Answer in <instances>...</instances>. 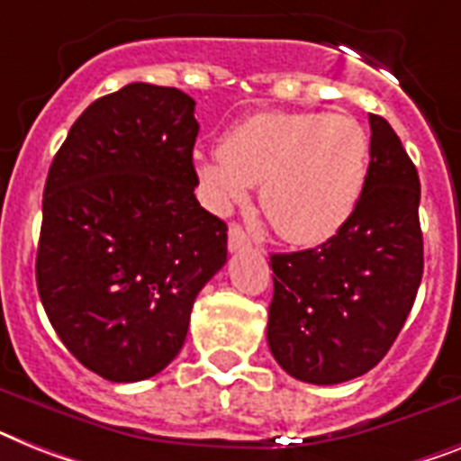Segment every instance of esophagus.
<instances>
[{
  "label": "esophagus",
  "mask_w": 461,
  "mask_h": 461,
  "mask_svg": "<svg viewBox=\"0 0 461 461\" xmlns=\"http://www.w3.org/2000/svg\"><path fill=\"white\" fill-rule=\"evenodd\" d=\"M249 247H252V240H249V235L238 223L228 228V249L230 252H242V249H249Z\"/></svg>",
  "instance_id": "1"
}]
</instances>
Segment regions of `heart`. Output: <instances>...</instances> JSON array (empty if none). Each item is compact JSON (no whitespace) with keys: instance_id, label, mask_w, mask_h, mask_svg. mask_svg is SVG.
Segmentation results:
<instances>
[{"instance_id":"b5f03b06","label":"heart","mask_w":461,"mask_h":461,"mask_svg":"<svg viewBox=\"0 0 461 461\" xmlns=\"http://www.w3.org/2000/svg\"><path fill=\"white\" fill-rule=\"evenodd\" d=\"M370 171V134L346 113H257L235 124L221 153L200 155L197 174L219 212L261 184L258 203L276 233L318 245L358 207Z\"/></svg>"}]
</instances>
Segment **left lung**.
Here are the masks:
<instances>
[{
    "label": "left lung",
    "instance_id": "8db88e82",
    "mask_svg": "<svg viewBox=\"0 0 461 461\" xmlns=\"http://www.w3.org/2000/svg\"><path fill=\"white\" fill-rule=\"evenodd\" d=\"M370 171L339 233L271 254L268 346L287 375L318 386L370 372L408 321L424 273L420 176L384 117L370 115Z\"/></svg>",
    "mask_w": 461,
    "mask_h": 461
}]
</instances>
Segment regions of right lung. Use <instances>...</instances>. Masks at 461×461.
I'll use <instances>...</instances> for the list:
<instances>
[{
  "label": "right lung",
  "instance_id": "obj_1",
  "mask_svg": "<svg viewBox=\"0 0 461 461\" xmlns=\"http://www.w3.org/2000/svg\"><path fill=\"white\" fill-rule=\"evenodd\" d=\"M195 101L146 82L77 117L44 185L37 290L68 351L108 382L176 358L190 311L228 257L195 200Z\"/></svg>",
  "mask_w": 461,
  "mask_h": 461
}]
</instances>
